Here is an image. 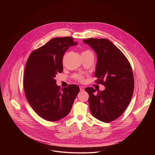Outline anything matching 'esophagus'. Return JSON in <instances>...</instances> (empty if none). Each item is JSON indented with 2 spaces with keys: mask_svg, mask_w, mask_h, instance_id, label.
<instances>
[{
  "mask_svg": "<svg viewBox=\"0 0 155 155\" xmlns=\"http://www.w3.org/2000/svg\"><path fill=\"white\" fill-rule=\"evenodd\" d=\"M80 90L81 91H84V87L83 86H80Z\"/></svg>",
  "mask_w": 155,
  "mask_h": 155,
  "instance_id": "34e87169",
  "label": "esophagus"
}]
</instances>
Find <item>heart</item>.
Instances as JSON below:
<instances>
[{
	"instance_id": "b5f03b06",
	"label": "heart",
	"mask_w": 155,
	"mask_h": 155,
	"mask_svg": "<svg viewBox=\"0 0 155 155\" xmlns=\"http://www.w3.org/2000/svg\"><path fill=\"white\" fill-rule=\"evenodd\" d=\"M75 77L77 80H80V81H82V80H83V77L81 75H76L75 76Z\"/></svg>"
}]
</instances>
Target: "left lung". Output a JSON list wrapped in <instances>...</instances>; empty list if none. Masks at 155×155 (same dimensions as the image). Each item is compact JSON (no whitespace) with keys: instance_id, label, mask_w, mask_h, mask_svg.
Wrapping results in <instances>:
<instances>
[{"instance_id":"obj_1","label":"left lung","mask_w":155,"mask_h":155,"mask_svg":"<svg viewBox=\"0 0 155 155\" xmlns=\"http://www.w3.org/2000/svg\"><path fill=\"white\" fill-rule=\"evenodd\" d=\"M96 52L97 61L94 75L105 88L98 91L86 87L90 111L96 118L108 123L120 117L133 95L134 80L130 64L112 42L105 38L83 40Z\"/></svg>"}]
</instances>
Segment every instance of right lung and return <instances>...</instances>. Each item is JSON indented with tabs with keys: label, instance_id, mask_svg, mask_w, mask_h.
Returning a JSON list of instances; mask_svg holds the SVG:
<instances>
[{
	"label": "right lung",
	"instance_id": "obj_1",
	"mask_svg": "<svg viewBox=\"0 0 155 155\" xmlns=\"http://www.w3.org/2000/svg\"><path fill=\"white\" fill-rule=\"evenodd\" d=\"M73 37H56L30 54L25 69L24 89L27 100L42 118L56 121L71 112L78 86L70 84L60 90L54 79L63 71L64 54L70 47L76 45Z\"/></svg>",
	"mask_w": 155,
	"mask_h": 155
}]
</instances>
